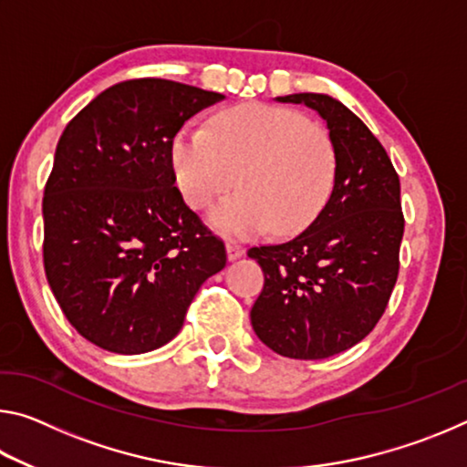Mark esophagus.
Segmentation results:
<instances>
[{"label":"esophagus","instance_id":"1","mask_svg":"<svg viewBox=\"0 0 467 467\" xmlns=\"http://www.w3.org/2000/svg\"><path fill=\"white\" fill-rule=\"evenodd\" d=\"M226 255H228V259H231V262H234V259H239V257L244 255V249L236 243H226Z\"/></svg>","mask_w":467,"mask_h":467}]
</instances>
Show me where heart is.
<instances>
[{"label":"heart","instance_id":"obj_1","mask_svg":"<svg viewBox=\"0 0 467 467\" xmlns=\"http://www.w3.org/2000/svg\"><path fill=\"white\" fill-rule=\"evenodd\" d=\"M172 171L185 202L210 210L208 223L228 236L303 231L334 189L337 154L329 131L284 107L239 105L212 119V130L185 125L171 148ZM240 175L236 176L235 172Z\"/></svg>","mask_w":467,"mask_h":467}]
</instances>
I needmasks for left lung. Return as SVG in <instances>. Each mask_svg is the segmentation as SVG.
Here are the masks:
<instances>
[{"label": "left lung", "mask_w": 467, "mask_h": 467, "mask_svg": "<svg viewBox=\"0 0 467 467\" xmlns=\"http://www.w3.org/2000/svg\"><path fill=\"white\" fill-rule=\"evenodd\" d=\"M275 100L317 110L336 144L337 169L309 228L247 251L265 275L251 326L282 357L319 360L358 344L389 303L404 236L400 177L381 141L339 100L315 92Z\"/></svg>", "instance_id": "left-lung-1"}]
</instances>
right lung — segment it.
<instances>
[{"instance_id": "right-lung-1", "label": "right lung", "mask_w": 467, "mask_h": 467, "mask_svg": "<svg viewBox=\"0 0 467 467\" xmlns=\"http://www.w3.org/2000/svg\"><path fill=\"white\" fill-rule=\"evenodd\" d=\"M223 99L140 78L100 92L61 133L43 197L45 274L67 321L102 350L171 342L202 284L226 265L171 161L183 123Z\"/></svg>"}]
</instances>
